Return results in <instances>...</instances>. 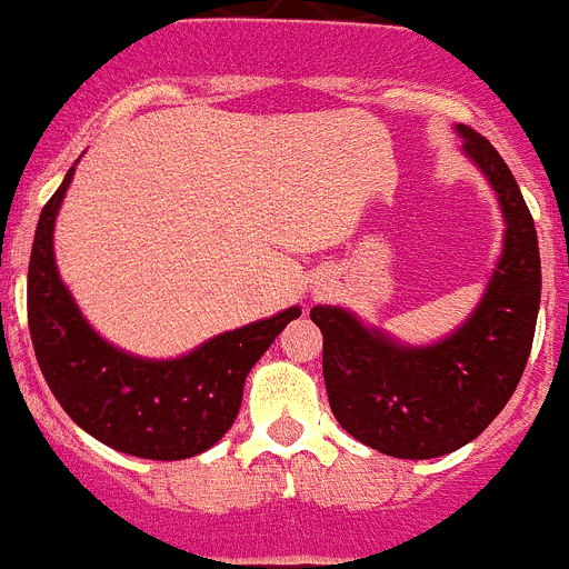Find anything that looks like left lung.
Listing matches in <instances>:
<instances>
[{
    "instance_id": "obj_1",
    "label": "left lung",
    "mask_w": 569,
    "mask_h": 569,
    "mask_svg": "<svg viewBox=\"0 0 569 569\" xmlns=\"http://www.w3.org/2000/svg\"><path fill=\"white\" fill-rule=\"evenodd\" d=\"M463 153L489 178L506 237L472 316L432 346H408L343 307H312L323 335L329 408L349 436L393 458L447 456L478 438L506 408L531 355L542 264L537 226L491 142L458 126Z\"/></svg>"
}]
</instances>
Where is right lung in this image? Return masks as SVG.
I'll list each match as a JSON object with an SVG mask.
<instances>
[{
	"mask_svg": "<svg viewBox=\"0 0 569 569\" xmlns=\"http://www.w3.org/2000/svg\"><path fill=\"white\" fill-rule=\"evenodd\" d=\"M74 167L47 200L27 273V323L47 386L69 419L126 456L181 461L209 450L240 413L242 386L299 307L231 329L176 360L128 355L91 329L58 276L52 231Z\"/></svg>",
	"mask_w": 569,
	"mask_h": 569,
	"instance_id": "add662e5",
	"label": "right lung"
}]
</instances>
